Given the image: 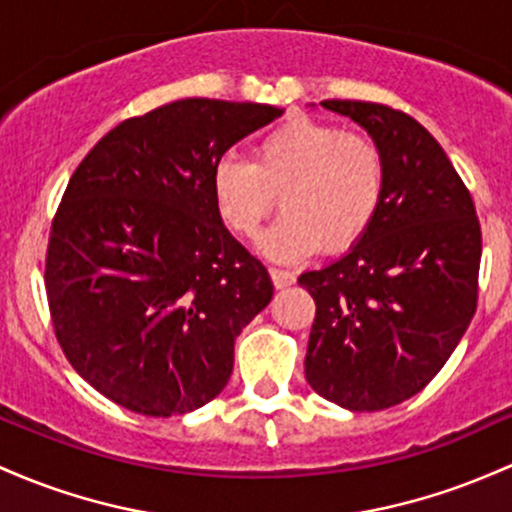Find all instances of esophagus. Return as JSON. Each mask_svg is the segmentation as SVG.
<instances>
[{"label":"esophagus","instance_id":"1","mask_svg":"<svg viewBox=\"0 0 512 512\" xmlns=\"http://www.w3.org/2000/svg\"><path fill=\"white\" fill-rule=\"evenodd\" d=\"M269 277H272V284L277 286V289H286V286H291L296 282L294 274L284 272V269H269Z\"/></svg>","mask_w":512,"mask_h":512}]
</instances>
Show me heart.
<instances>
[{
	"mask_svg": "<svg viewBox=\"0 0 512 512\" xmlns=\"http://www.w3.org/2000/svg\"><path fill=\"white\" fill-rule=\"evenodd\" d=\"M218 216L235 235L257 233L282 196L284 216L257 240L272 262L294 265L320 247L355 245L381 209L386 157L374 138L333 123L289 119L255 145L252 162L221 157L211 172Z\"/></svg>",
	"mask_w": 512,
	"mask_h": 512,
	"instance_id": "obj_1",
	"label": "heart"
}]
</instances>
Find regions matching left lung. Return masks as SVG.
<instances>
[{
  "instance_id": "1",
  "label": "left lung",
  "mask_w": 512,
  "mask_h": 512,
  "mask_svg": "<svg viewBox=\"0 0 512 512\" xmlns=\"http://www.w3.org/2000/svg\"><path fill=\"white\" fill-rule=\"evenodd\" d=\"M381 145L386 192L340 260L303 272L316 301L306 381L347 411H384L430 384L476 311L481 226L445 150L403 111L323 101Z\"/></svg>"
}]
</instances>
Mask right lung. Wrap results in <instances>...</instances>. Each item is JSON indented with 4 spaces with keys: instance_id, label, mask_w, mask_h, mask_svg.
Here are the masks:
<instances>
[{
    "instance_id": "add662e5",
    "label": "right lung",
    "mask_w": 512,
    "mask_h": 512,
    "mask_svg": "<svg viewBox=\"0 0 512 512\" xmlns=\"http://www.w3.org/2000/svg\"><path fill=\"white\" fill-rule=\"evenodd\" d=\"M282 114L179 99L111 128L72 174L50 228L48 306L65 357L109 401L170 418L226 389L235 338L274 286L223 226L211 172Z\"/></svg>"
}]
</instances>
